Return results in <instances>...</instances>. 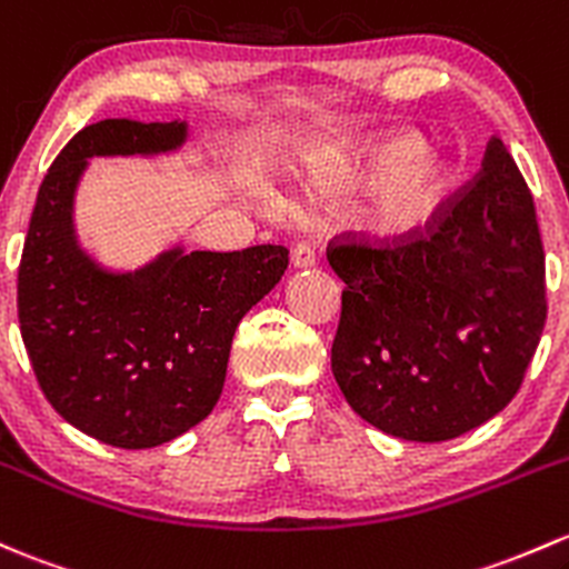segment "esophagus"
<instances>
[{
    "mask_svg": "<svg viewBox=\"0 0 569 569\" xmlns=\"http://www.w3.org/2000/svg\"><path fill=\"white\" fill-rule=\"evenodd\" d=\"M291 264L297 269H308L316 264V248H310V244H297L295 250H291Z\"/></svg>",
    "mask_w": 569,
    "mask_h": 569,
    "instance_id": "esophagus-1",
    "label": "esophagus"
}]
</instances>
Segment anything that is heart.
Listing matches in <instances>:
<instances>
[{
  "label": "heart",
  "instance_id": "obj_1",
  "mask_svg": "<svg viewBox=\"0 0 569 569\" xmlns=\"http://www.w3.org/2000/svg\"><path fill=\"white\" fill-rule=\"evenodd\" d=\"M338 184L370 188V229L385 239H409L426 231L450 193V169L433 149L411 136H392L357 149L330 166Z\"/></svg>",
  "mask_w": 569,
  "mask_h": 569
}]
</instances>
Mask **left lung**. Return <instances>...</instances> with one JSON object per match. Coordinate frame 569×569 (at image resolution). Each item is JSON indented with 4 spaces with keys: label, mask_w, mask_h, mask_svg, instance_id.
<instances>
[{
    "label": "left lung",
    "mask_w": 569,
    "mask_h": 569,
    "mask_svg": "<svg viewBox=\"0 0 569 569\" xmlns=\"http://www.w3.org/2000/svg\"><path fill=\"white\" fill-rule=\"evenodd\" d=\"M332 373L351 409L406 441H447L499 415L546 327L535 201L501 139L422 237L340 242Z\"/></svg>",
    "instance_id": "1"
}]
</instances>
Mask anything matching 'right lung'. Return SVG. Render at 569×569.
Instances as JSON below:
<instances>
[{"label":"right lung","instance_id":"obj_1","mask_svg":"<svg viewBox=\"0 0 569 569\" xmlns=\"http://www.w3.org/2000/svg\"><path fill=\"white\" fill-rule=\"evenodd\" d=\"M184 139L179 119L87 124L40 184L18 267V321L40 390L62 420L122 450L166 445L204 420L237 325L289 267L283 244H174L130 272L81 248L73 204L89 160L166 154Z\"/></svg>","mask_w":569,"mask_h":569}]
</instances>
